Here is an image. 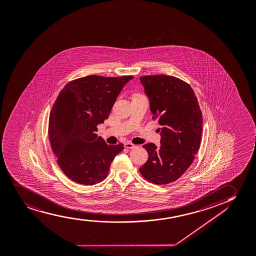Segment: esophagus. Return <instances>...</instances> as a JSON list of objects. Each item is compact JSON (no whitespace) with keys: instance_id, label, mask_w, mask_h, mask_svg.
<instances>
[{"instance_id":"1","label":"esophagus","mask_w":256,"mask_h":256,"mask_svg":"<svg viewBox=\"0 0 256 256\" xmlns=\"http://www.w3.org/2000/svg\"><path fill=\"white\" fill-rule=\"evenodd\" d=\"M125 148L128 149L134 148L136 145H134V144L130 143V142H126V143H125Z\"/></svg>"}]
</instances>
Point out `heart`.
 I'll return each instance as SVG.
<instances>
[{"label":"heart","mask_w":256,"mask_h":256,"mask_svg":"<svg viewBox=\"0 0 256 256\" xmlns=\"http://www.w3.org/2000/svg\"><path fill=\"white\" fill-rule=\"evenodd\" d=\"M137 96H138V95L134 96V98H137Z\"/></svg>","instance_id":"heart-1"}]
</instances>
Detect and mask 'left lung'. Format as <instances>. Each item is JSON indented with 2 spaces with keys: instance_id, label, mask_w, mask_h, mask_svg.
<instances>
[{
  "instance_id": "8db88e82",
  "label": "left lung",
  "mask_w": 256,
  "mask_h": 256,
  "mask_svg": "<svg viewBox=\"0 0 256 256\" xmlns=\"http://www.w3.org/2000/svg\"><path fill=\"white\" fill-rule=\"evenodd\" d=\"M140 80L152 118L160 125V146H143L148 160L140 172L151 183L166 184L181 177L192 163L201 142L202 112L192 88L182 80L166 75Z\"/></svg>"
}]
</instances>
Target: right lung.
Returning <instances> with one entry per match:
<instances>
[{"label":"right lung","mask_w":256,"mask_h":256,"mask_svg":"<svg viewBox=\"0 0 256 256\" xmlns=\"http://www.w3.org/2000/svg\"><path fill=\"white\" fill-rule=\"evenodd\" d=\"M132 78L90 75L67 84L58 96L49 117L48 134L58 164L74 182L100 183L107 177L114 157L124 150L122 143L108 145L96 132Z\"/></svg>","instance_id":"add662e5"}]
</instances>
